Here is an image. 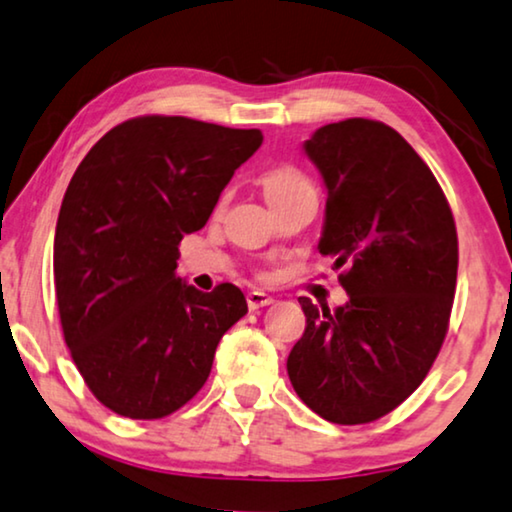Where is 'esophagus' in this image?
<instances>
[{
  "label": "esophagus",
  "instance_id": "obj_1",
  "mask_svg": "<svg viewBox=\"0 0 512 512\" xmlns=\"http://www.w3.org/2000/svg\"><path fill=\"white\" fill-rule=\"evenodd\" d=\"M271 304H273V297H269L266 292H259V290L248 292L250 311H257V308H264V306H271Z\"/></svg>",
  "mask_w": 512,
  "mask_h": 512
}]
</instances>
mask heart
I'll return each instance as SVG.
<instances>
[{
  "label": "heart",
  "mask_w": 512,
  "mask_h": 512,
  "mask_svg": "<svg viewBox=\"0 0 512 512\" xmlns=\"http://www.w3.org/2000/svg\"><path fill=\"white\" fill-rule=\"evenodd\" d=\"M262 187H264L266 199H271V197H278V194L304 190V187H313V185L304 174H301V171H297L294 167H276V169H269L262 176Z\"/></svg>",
  "instance_id": "obj_1"
}]
</instances>
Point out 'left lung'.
<instances>
[{
  "mask_svg": "<svg viewBox=\"0 0 512 512\" xmlns=\"http://www.w3.org/2000/svg\"><path fill=\"white\" fill-rule=\"evenodd\" d=\"M327 187L320 253L348 301L299 297L304 336L287 357L294 392L334 424L378 420L413 394L448 334L457 229L441 185L397 129L348 118L304 143Z\"/></svg>",
  "mask_w": 512,
  "mask_h": 512,
  "instance_id": "left-lung-1",
  "label": "left lung"
}]
</instances>
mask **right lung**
<instances>
[{
	"mask_svg": "<svg viewBox=\"0 0 512 512\" xmlns=\"http://www.w3.org/2000/svg\"><path fill=\"white\" fill-rule=\"evenodd\" d=\"M262 139L259 129L141 115L78 164L55 227V297L71 359L113 413L160 420L185 406L222 334L248 313L239 287L199 292L176 276V259Z\"/></svg>",
	"mask_w": 512,
	"mask_h": 512,
	"instance_id": "1",
	"label": "right lung"
}]
</instances>
